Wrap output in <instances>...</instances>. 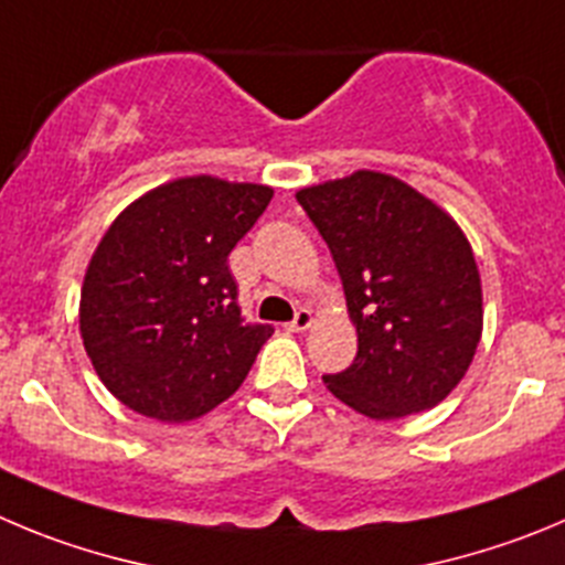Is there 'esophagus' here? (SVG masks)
Returning <instances> with one entry per match:
<instances>
[{
    "label": "esophagus",
    "instance_id": "esophagus-1",
    "mask_svg": "<svg viewBox=\"0 0 565 565\" xmlns=\"http://www.w3.org/2000/svg\"><path fill=\"white\" fill-rule=\"evenodd\" d=\"M312 323H315V315L309 312V309H298V312H295V320L289 323V331H307Z\"/></svg>",
    "mask_w": 565,
    "mask_h": 565
}]
</instances>
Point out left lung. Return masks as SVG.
I'll return each mask as SVG.
<instances>
[{"label":"left lung","instance_id":"1","mask_svg":"<svg viewBox=\"0 0 565 565\" xmlns=\"http://www.w3.org/2000/svg\"><path fill=\"white\" fill-rule=\"evenodd\" d=\"M334 256L356 360L326 387L373 420L424 413L460 384L482 337L471 242L435 200L356 170L295 192Z\"/></svg>","mask_w":565,"mask_h":565}]
</instances>
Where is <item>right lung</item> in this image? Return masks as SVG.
<instances>
[{
    "label": "right lung",
    "instance_id": "right-lung-1",
    "mask_svg": "<svg viewBox=\"0 0 565 565\" xmlns=\"http://www.w3.org/2000/svg\"><path fill=\"white\" fill-rule=\"evenodd\" d=\"M270 198L265 183L175 178L105 231L83 278L81 337L125 407L186 424L245 382L273 329L242 320L228 253Z\"/></svg>",
    "mask_w": 565,
    "mask_h": 565
}]
</instances>
